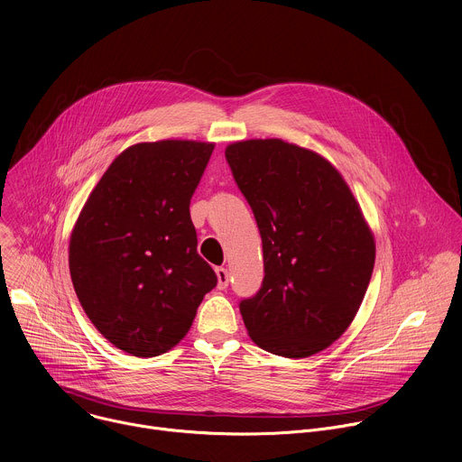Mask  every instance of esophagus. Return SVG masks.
Segmentation results:
<instances>
[{
    "label": "esophagus",
    "instance_id": "34e87169",
    "mask_svg": "<svg viewBox=\"0 0 462 462\" xmlns=\"http://www.w3.org/2000/svg\"><path fill=\"white\" fill-rule=\"evenodd\" d=\"M216 274H217V287H219V289H226V287H228V280H230L228 271L223 269V267H217V269H216Z\"/></svg>",
    "mask_w": 462,
    "mask_h": 462
}]
</instances>
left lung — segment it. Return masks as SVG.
<instances>
[{
	"label": "left lung",
	"instance_id": "1",
	"mask_svg": "<svg viewBox=\"0 0 462 462\" xmlns=\"http://www.w3.org/2000/svg\"><path fill=\"white\" fill-rule=\"evenodd\" d=\"M263 243L265 278L239 310L255 346L307 358L355 319L374 267V236L342 173L282 139L225 150Z\"/></svg>",
	"mask_w": 462,
	"mask_h": 462
}]
</instances>
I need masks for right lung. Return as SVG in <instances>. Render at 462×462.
I'll return each instance as SVG.
<instances>
[{
  "instance_id": "obj_1",
  "label": "right lung",
  "mask_w": 462,
  "mask_h": 462,
  "mask_svg": "<svg viewBox=\"0 0 462 462\" xmlns=\"http://www.w3.org/2000/svg\"><path fill=\"white\" fill-rule=\"evenodd\" d=\"M214 146L166 139L125 148L73 226L75 292L98 333L127 355L152 358L175 347L217 285L197 254L189 217Z\"/></svg>"
}]
</instances>
